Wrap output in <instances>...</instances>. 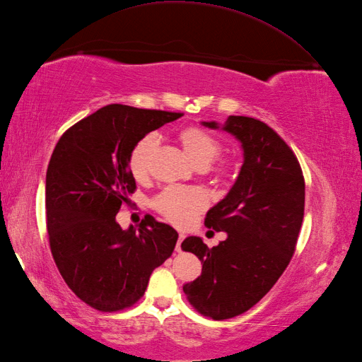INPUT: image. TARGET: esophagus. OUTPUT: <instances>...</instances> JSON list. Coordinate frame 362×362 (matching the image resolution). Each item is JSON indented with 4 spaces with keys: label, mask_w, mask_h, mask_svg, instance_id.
<instances>
[{
    "label": "esophagus",
    "mask_w": 362,
    "mask_h": 362,
    "mask_svg": "<svg viewBox=\"0 0 362 362\" xmlns=\"http://www.w3.org/2000/svg\"><path fill=\"white\" fill-rule=\"evenodd\" d=\"M184 238H186V235H184V233L178 235V241H176V247H175L176 252H181V243L184 241Z\"/></svg>",
    "instance_id": "obj_1"
}]
</instances>
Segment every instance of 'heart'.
Returning a JSON list of instances; mask_svg holds the SVG:
<instances>
[{"label": "heart", "mask_w": 362, "mask_h": 362, "mask_svg": "<svg viewBox=\"0 0 362 362\" xmlns=\"http://www.w3.org/2000/svg\"><path fill=\"white\" fill-rule=\"evenodd\" d=\"M184 152L198 169H206L221 153L216 138L198 127L182 129L178 135ZM158 146V135L147 134L134 146L129 156V167L136 180H144L151 169V158ZM215 175L227 173L226 165L215 167ZM153 207L176 226H186L199 211L207 207L206 193L197 187H165L153 199Z\"/></svg>", "instance_id": "obj_1"}]
</instances>
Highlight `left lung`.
<instances>
[{"instance_id":"1","label":"left lung","mask_w":362,"mask_h":362,"mask_svg":"<svg viewBox=\"0 0 362 362\" xmlns=\"http://www.w3.org/2000/svg\"><path fill=\"white\" fill-rule=\"evenodd\" d=\"M201 124L240 141L243 165L206 215V226L226 232V240L211 249L199 236L181 244L202 264L201 276L182 290L201 315L227 320L257 304L288 266L303 224L305 184L295 153L262 121L228 117L224 124Z\"/></svg>"}]
</instances>
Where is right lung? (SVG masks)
Returning a JSON list of instances; mask_svg holds the SVG:
<instances>
[{
  "label": "right lung",
  "mask_w": 362,
  "mask_h": 362,
  "mask_svg": "<svg viewBox=\"0 0 362 362\" xmlns=\"http://www.w3.org/2000/svg\"><path fill=\"white\" fill-rule=\"evenodd\" d=\"M181 117L110 104L70 127L52 153L46 175L50 250L66 284L96 310L134 305L175 249L173 227L146 215L124 230L117 214L136 187L132 148Z\"/></svg>",
  "instance_id": "1"
}]
</instances>
